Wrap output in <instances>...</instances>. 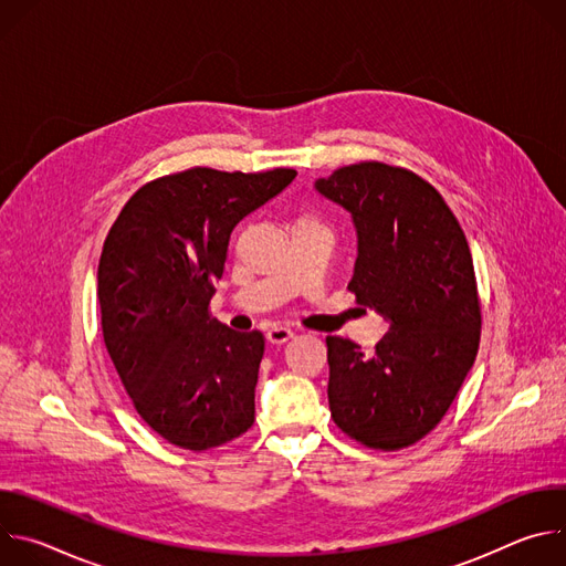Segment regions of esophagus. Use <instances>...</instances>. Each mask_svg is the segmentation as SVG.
Here are the masks:
<instances>
[{
  "mask_svg": "<svg viewBox=\"0 0 566 566\" xmlns=\"http://www.w3.org/2000/svg\"><path fill=\"white\" fill-rule=\"evenodd\" d=\"M291 338H293V332L286 329V327H273V329H269V334H266V340H269L271 345H284V343H289Z\"/></svg>",
  "mask_w": 566,
  "mask_h": 566,
  "instance_id": "34e87169",
  "label": "esophagus"
}]
</instances>
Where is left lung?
I'll return each mask as SVG.
<instances>
[{"label":"left lung","mask_w":566,"mask_h":566,"mask_svg":"<svg viewBox=\"0 0 566 566\" xmlns=\"http://www.w3.org/2000/svg\"><path fill=\"white\" fill-rule=\"evenodd\" d=\"M315 190L356 228L347 289L389 322L371 356L347 338H327L332 417L367 448H408L443 419L479 349L465 234L443 197L410 170L367 160L317 179Z\"/></svg>","instance_id":"1"}]
</instances>
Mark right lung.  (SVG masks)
<instances>
[{"label":"right lung","mask_w":566,"mask_h":566,"mask_svg":"<svg viewBox=\"0 0 566 566\" xmlns=\"http://www.w3.org/2000/svg\"><path fill=\"white\" fill-rule=\"evenodd\" d=\"M295 175L192 168L160 177L134 192L105 239V347L136 412L168 443L201 452L255 421L264 336L228 329L208 304L232 228Z\"/></svg>","instance_id":"right-lung-1"}]
</instances>
